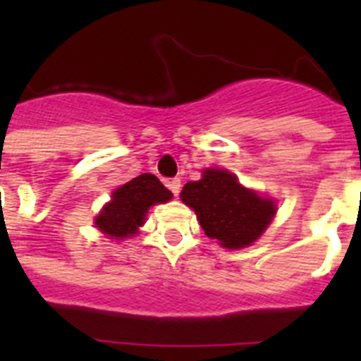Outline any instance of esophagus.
<instances>
[{"label":"esophagus","mask_w":361,"mask_h":361,"mask_svg":"<svg viewBox=\"0 0 361 361\" xmlns=\"http://www.w3.org/2000/svg\"><path fill=\"white\" fill-rule=\"evenodd\" d=\"M168 188H170L173 195H178L180 193V180L178 178H171V180H168Z\"/></svg>","instance_id":"esophagus-1"}]
</instances>
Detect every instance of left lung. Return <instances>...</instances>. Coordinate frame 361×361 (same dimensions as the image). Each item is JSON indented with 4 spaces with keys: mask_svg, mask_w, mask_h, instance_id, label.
I'll use <instances>...</instances> for the list:
<instances>
[{
    "mask_svg": "<svg viewBox=\"0 0 361 361\" xmlns=\"http://www.w3.org/2000/svg\"><path fill=\"white\" fill-rule=\"evenodd\" d=\"M180 199L193 208L204 233L228 250L253 244L276 213L275 200L247 190L235 175L216 168H208L202 178L184 184Z\"/></svg>",
    "mask_w": 361,
    "mask_h": 361,
    "instance_id": "left-lung-1",
    "label": "left lung"
}]
</instances>
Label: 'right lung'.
<instances>
[{"mask_svg":"<svg viewBox=\"0 0 361 361\" xmlns=\"http://www.w3.org/2000/svg\"><path fill=\"white\" fill-rule=\"evenodd\" d=\"M170 199L171 191L162 186L155 175L142 173L111 193V200L104 204L103 212L95 219V226L116 240L133 237L145 224L146 213L153 204L168 202Z\"/></svg>","mask_w":361,"mask_h":361,"instance_id":"obj_1","label":"right lung"}]
</instances>
